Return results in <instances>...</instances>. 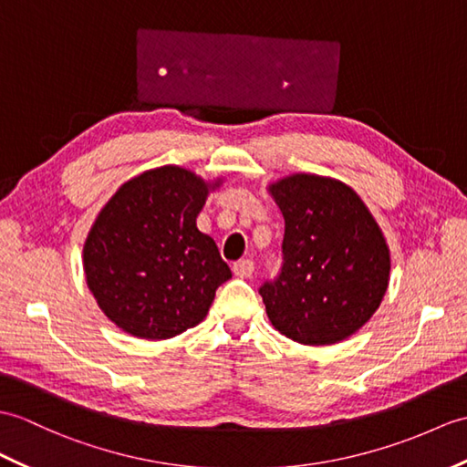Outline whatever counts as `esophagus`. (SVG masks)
<instances>
[{"mask_svg":"<svg viewBox=\"0 0 467 467\" xmlns=\"http://www.w3.org/2000/svg\"><path fill=\"white\" fill-rule=\"evenodd\" d=\"M233 273H234V276H238V278H251L253 273H254V263H253L251 258L238 260V263L233 265Z\"/></svg>","mask_w":467,"mask_h":467,"instance_id":"obj_1","label":"esophagus"}]
</instances>
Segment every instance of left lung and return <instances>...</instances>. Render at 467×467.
<instances>
[{"label":"left lung","instance_id":"1","mask_svg":"<svg viewBox=\"0 0 467 467\" xmlns=\"http://www.w3.org/2000/svg\"><path fill=\"white\" fill-rule=\"evenodd\" d=\"M266 191L285 216L283 273L260 288L268 320L298 344L350 338L380 308L389 285L380 224L338 179L292 172Z\"/></svg>","mask_w":467,"mask_h":467}]
</instances>
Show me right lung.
Segmentation results:
<instances>
[{"instance_id": "add662e5", "label": "right lung", "mask_w": 467, "mask_h": 467, "mask_svg": "<svg viewBox=\"0 0 467 467\" xmlns=\"http://www.w3.org/2000/svg\"><path fill=\"white\" fill-rule=\"evenodd\" d=\"M223 177L162 165L129 179L97 214L83 244L87 288L117 328L167 340L207 318L233 275L197 216Z\"/></svg>"}]
</instances>
